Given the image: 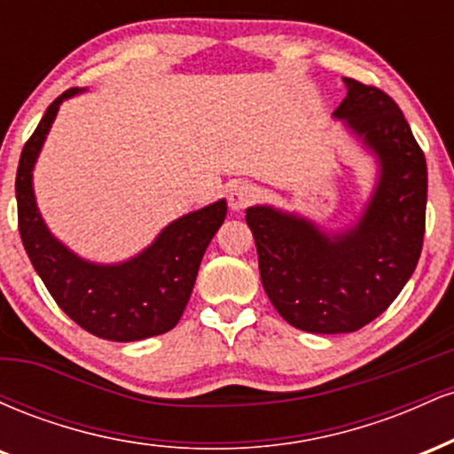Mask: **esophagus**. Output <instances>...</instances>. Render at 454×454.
<instances>
[{
    "mask_svg": "<svg viewBox=\"0 0 454 454\" xmlns=\"http://www.w3.org/2000/svg\"><path fill=\"white\" fill-rule=\"evenodd\" d=\"M256 194L258 190L252 184H237L228 194V205H231L232 211H241L256 198Z\"/></svg>",
    "mask_w": 454,
    "mask_h": 454,
    "instance_id": "esophagus-1",
    "label": "esophagus"
}]
</instances>
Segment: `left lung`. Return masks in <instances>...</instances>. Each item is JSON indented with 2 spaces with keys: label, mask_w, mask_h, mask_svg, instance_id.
Returning a JSON list of instances; mask_svg holds the SVG:
<instances>
[{
  "label": "left lung",
  "mask_w": 454,
  "mask_h": 454,
  "mask_svg": "<svg viewBox=\"0 0 454 454\" xmlns=\"http://www.w3.org/2000/svg\"><path fill=\"white\" fill-rule=\"evenodd\" d=\"M343 82L348 93L333 117L378 164L356 222L326 232L270 205L245 211L269 301L288 325L320 335L354 333L387 311L414 273L425 237L427 161L403 113L378 87Z\"/></svg>",
  "instance_id": "obj_1"
}]
</instances>
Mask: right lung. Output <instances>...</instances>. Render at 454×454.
I'll return each instance as SVG.
<instances>
[{"label": "right lung", "mask_w": 454, "mask_h": 454, "mask_svg": "<svg viewBox=\"0 0 454 454\" xmlns=\"http://www.w3.org/2000/svg\"><path fill=\"white\" fill-rule=\"evenodd\" d=\"M85 90L72 87L46 108L17 170L19 232L35 273L78 326L108 341H138L176 326L200 260L226 217V200L176 217L137 256L114 264L81 258L49 231L34 194V168L57 111Z\"/></svg>", "instance_id": "1"}]
</instances>
